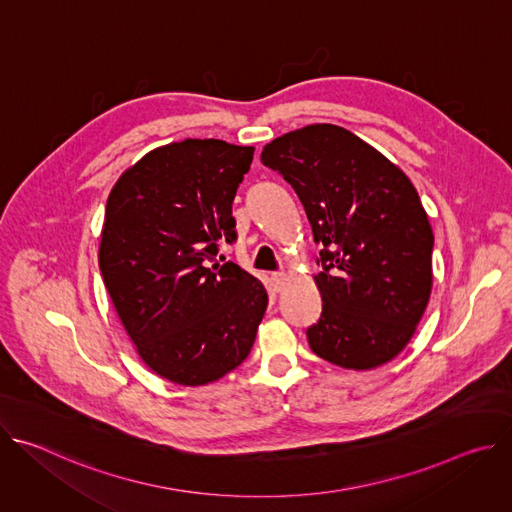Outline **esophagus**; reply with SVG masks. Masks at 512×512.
I'll return each instance as SVG.
<instances>
[{
	"label": "esophagus",
	"instance_id": "1",
	"mask_svg": "<svg viewBox=\"0 0 512 512\" xmlns=\"http://www.w3.org/2000/svg\"><path fill=\"white\" fill-rule=\"evenodd\" d=\"M285 283H287V275L285 273H273L271 275V285H273L275 291H281L285 287Z\"/></svg>",
	"mask_w": 512,
	"mask_h": 512
}]
</instances>
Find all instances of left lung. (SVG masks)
<instances>
[{"label": "left lung", "mask_w": 512, "mask_h": 512, "mask_svg": "<svg viewBox=\"0 0 512 512\" xmlns=\"http://www.w3.org/2000/svg\"><path fill=\"white\" fill-rule=\"evenodd\" d=\"M261 162L296 190L324 247L310 348L342 369L381 367L407 346L431 294L433 231L415 186L373 145L330 123L273 139Z\"/></svg>", "instance_id": "8db88e82"}]
</instances>
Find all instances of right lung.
<instances>
[{"label": "right lung", "instance_id": "right-lung-1", "mask_svg": "<svg viewBox=\"0 0 512 512\" xmlns=\"http://www.w3.org/2000/svg\"><path fill=\"white\" fill-rule=\"evenodd\" d=\"M255 148L184 139L145 154L115 182L99 267L137 354L160 377L198 387L249 356L267 310L263 283L218 261L233 243V200Z\"/></svg>", "mask_w": 512, "mask_h": 512}]
</instances>
